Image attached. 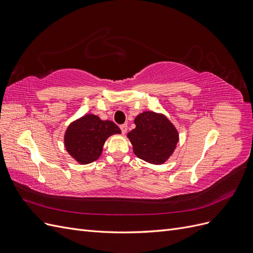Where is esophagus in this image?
<instances>
[{"label": "esophagus", "instance_id": "1", "mask_svg": "<svg viewBox=\"0 0 253 253\" xmlns=\"http://www.w3.org/2000/svg\"><path fill=\"white\" fill-rule=\"evenodd\" d=\"M120 129H121V133L125 135L126 133V131H127V126L126 125H121L120 126Z\"/></svg>", "mask_w": 253, "mask_h": 253}]
</instances>
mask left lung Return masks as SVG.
Returning <instances> with one entry per match:
<instances>
[{
    "mask_svg": "<svg viewBox=\"0 0 253 253\" xmlns=\"http://www.w3.org/2000/svg\"><path fill=\"white\" fill-rule=\"evenodd\" d=\"M136 127L127 133L134 154L153 165L165 164L179 140L177 129L164 114L147 111L136 116Z\"/></svg>",
    "mask_w": 253,
    "mask_h": 253,
    "instance_id": "1",
    "label": "left lung"
}]
</instances>
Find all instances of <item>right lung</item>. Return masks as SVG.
I'll return each mask as SVG.
<instances>
[{
	"mask_svg": "<svg viewBox=\"0 0 253 253\" xmlns=\"http://www.w3.org/2000/svg\"><path fill=\"white\" fill-rule=\"evenodd\" d=\"M120 133V128L113 121L86 114L67 126L64 147L78 164L87 165L101 156L104 142L110 136Z\"/></svg>",
	"mask_w": 253,
	"mask_h": 253,
	"instance_id": "1",
	"label": "right lung"
}]
</instances>
